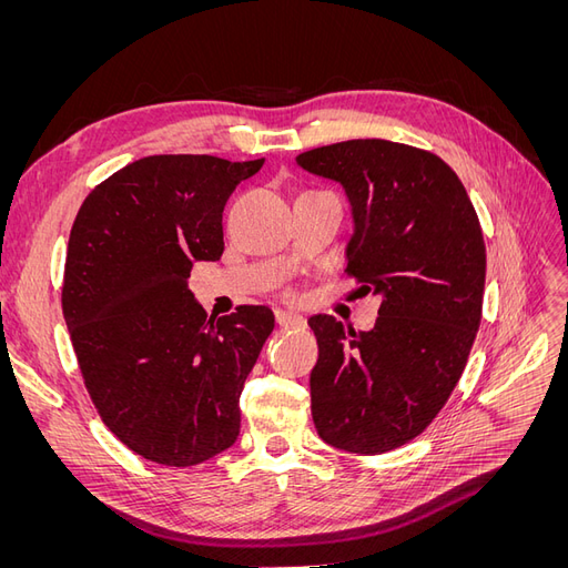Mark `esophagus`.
Masks as SVG:
<instances>
[{
	"instance_id": "1",
	"label": "esophagus",
	"mask_w": 568,
	"mask_h": 568,
	"mask_svg": "<svg viewBox=\"0 0 568 568\" xmlns=\"http://www.w3.org/2000/svg\"><path fill=\"white\" fill-rule=\"evenodd\" d=\"M274 320H277L280 326H303L305 320L296 313H288V311H277L274 313Z\"/></svg>"
}]
</instances>
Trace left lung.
<instances>
[{"label":"left lung","mask_w":568,"mask_h":568,"mask_svg":"<svg viewBox=\"0 0 568 568\" xmlns=\"http://www.w3.org/2000/svg\"><path fill=\"white\" fill-rule=\"evenodd\" d=\"M296 163L346 189V272L382 296L369 332L307 320L320 348L313 422L338 450L388 453L436 419L467 365L484 307V232L467 189L432 151L348 140Z\"/></svg>","instance_id":"left-lung-1"}]
</instances>
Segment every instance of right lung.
I'll return each mask as SVG.
<instances>
[{"label":"right lung","instance_id":"1","mask_svg":"<svg viewBox=\"0 0 568 568\" xmlns=\"http://www.w3.org/2000/svg\"><path fill=\"white\" fill-rule=\"evenodd\" d=\"M265 159L163 153L120 168L80 205L61 305L90 398L144 459L194 467L234 445L239 395L274 315L239 305L209 320L189 291L199 261H220L222 211Z\"/></svg>","mask_w":568,"mask_h":568}]
</instances>
